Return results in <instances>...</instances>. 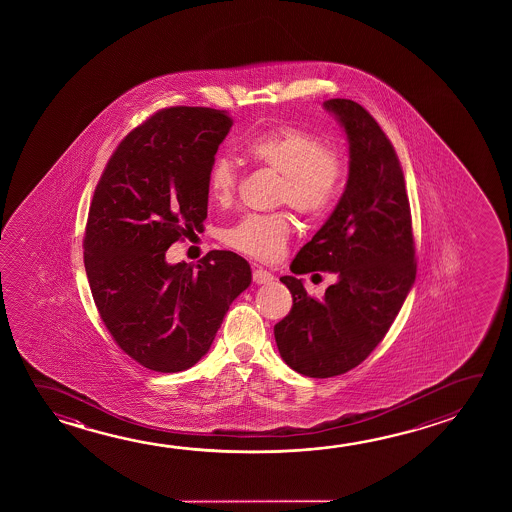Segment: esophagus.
<instances>
[{
  "mask_svg": "<svg viewBox=\"0 0 512 512\" xmlns=\"http://www.w3.org/2000/svg\"><path fill=\"white\" fill-rule=\"evenodd\" d=\"M275 277L266 271V269L262 268H253V282L255 284H269V282H273Z\"/></svg>",
  "mask_w": 512,
  "mask_h": 512,
  "instance_id": "esophagus-1",
  "label": "esophagus"
}]
</instances>
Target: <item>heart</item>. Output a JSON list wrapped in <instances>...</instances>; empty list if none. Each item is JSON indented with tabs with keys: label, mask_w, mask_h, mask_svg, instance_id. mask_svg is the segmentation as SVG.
I'll return each mask as SVG.
<instances>
[{
	"label": "heart",
	"mask_w": 512,
	"mask_h": 512,
	"mask_svg": "<svg viewBox=\"0 0 512 512\" xmlns=\"http://www.w3.org/2000/svg\"><path fill=\"white\" fill-rule=\"evenodd\" d=\"M257 164L280 175L277 203H287L307 218H319L341 193L346 162L334 148L312 132L296 126H277L255 135L246 146ZM239 173L234 160L216 155L207 171V191L218 205L234 202ZM293 227L284 212L252 214L228 228L230 248L260 260H275L284 253Z\"/></svg>",
	"instance_id": "heart-1"
}]
</instances>
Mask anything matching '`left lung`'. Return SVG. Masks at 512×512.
<instances>
[{
    "mask_svg": "<svg viewBox=\"0 0 512 512\" xmlns=\"http://www.w3.org/2000/svg\"><path fill=\"white\" fill-rule=\"evenodd\" d=\"M323 107L348 137V182L291 271H330L337 282L316 300L302 278H280L293 309L275 325L280 357L312 378L359 366L386 336L416 280L411 207L393 144L359 103L334 98Z\"/></svg>",
    "mask_w": 512,
    "mask_h": 512,
    "instance_id": "obj_1",
    "label": "left lung"
}]
</instances>
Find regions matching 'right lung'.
I'll list each match as a JSON object with an SVG mask.
<instances>
[{"label":"right lung","instance_id":"obj_1","mask_svg":"<svg viewBox=\"0 0 512 512\" xmlns=\"http://www.w3.org/2000/svg\"><path fill=\"white\" fill-rule=\"evenodd\" d=\"M230 128L227 110H160L121 141L94 191L84 237L94 303L119 348L151 371L200 361L252 282L227 250L196 268L166 262L171 244L203 228L207 171Z\"/></svg>","mask_w":512,"mask_h":512}]
</instances>
